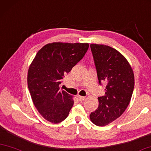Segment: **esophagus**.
<instances>
[{"label":"esophagus","instance_id":"1","mask_svg":"<svg viewBox=\"0 0 151 151\" xmlns=\"http://www.w3.org/2000/svg\"><path fill=\"white\" fill-rule=\"evenodd\" d=\"M78 98V100L79 101H84L85 99V97H83V96H80V95H78V96L77 97Z\"/></svg>","mask_w":151,"mask_h":151}]
</instances>
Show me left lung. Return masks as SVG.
Listing matches in <instances>:
<instances>
[{
    "label": "left lung",
    "mask_w": 151,
    "mask_h": 151,
    "mask_svg": "<svg viewBox=\"0 0 151 151\" xmlns=\"http://www.w3.org/2000/svg\"><path fill=\"white\" fill-rule=\"evenodd\" d=\"M99 85L106 82L105 95L99 97V106L90 114L92 122L104 126L122 114L130 104L134 76L123 55L106 45H90Z\"/></svg>",
    "instance_id": "8db88e82"
}]
</instances>
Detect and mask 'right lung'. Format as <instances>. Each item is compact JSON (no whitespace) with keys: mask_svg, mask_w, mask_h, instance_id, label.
Masks as SVG:
<instances>
[{"mask_svg":"<svg viewBox=\"0 0 151 151\" xmlns=\"http://www.w3.org/2000/svg\"><path fill=\"white\" fill-rule=\"evenodd\" d=\"M89 45L54 42L40 49L29 68L27 85L33 104L41 116L58 124L68 116L73 96L60 89L64 75L87 52Z\"/></svg>","mask_w":151,"mask_h":151,"instance_id":"right-lung-1","label":"right lung"}]
</instances>
